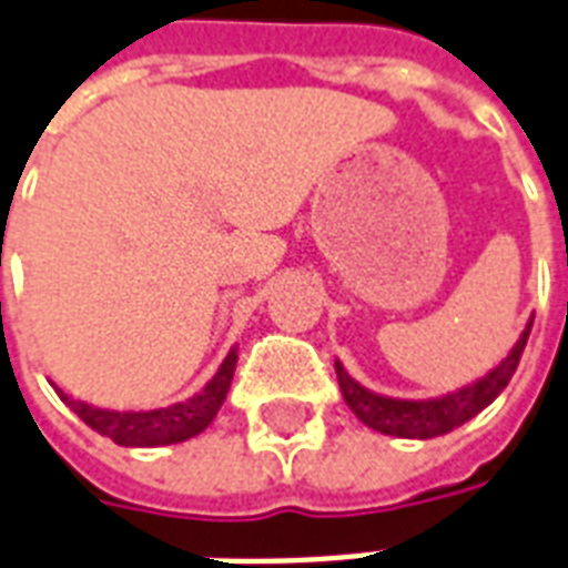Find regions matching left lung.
Masks as SVG:
<instances>
[{
	"label": "left lung",
	"instance_id": "left-lung-1",
	"mask_svg": "<svg viewBox=\"0 0 568 568\" xmlns=\"http://www.w3.org/2000/svg\"><path fill=\"white\" fill-rule=\"evenodd\" d=\"M534 318L527 322L518 342H515L504 361L497 363L495 369L486 372L483 378H476L467 387H458L453 393L435 396V399H393V396H381L372 393L369 387H363L345 372L339 361H336V378H339V389L345 405L357 414L361 423L381 432V435H396V438H414L428 440L447 435L470 417H476L479 410L488 408L491 402L504 393L509 378L518 369V361L525 354L527 336H530Z\"/></svg>",
	"mask_w": 568,
	"mask_h": 568
}]
</instances>
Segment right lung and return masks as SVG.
<instances>
[{"label": "right lung", "mask_w": 568, "mask_h": 568, "mask_svg": "<svg viewBox=\"0 0 568 568\" xmlns=\"http://www.w3.org/2000/svg\"><path fill=\"white\" fill-rule=\"evenodd\" d=\"M237 348L226 354V361L220 363L214 378L207 381L205 387L193 393L190 399L175 402L169 408H151V410H112V408H94L89 402L71 399L64 389L55 387L62 402L77 414V417L101 432L119 447H166V444H181V440L196 438L199 432H205L214 423L216 410L223 408L226 393L232 387V375H235Z\"/></svg>", "instance_id": "obj_1"}]
</instances>
